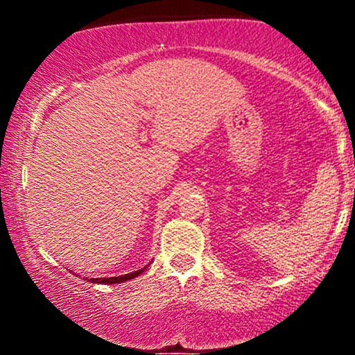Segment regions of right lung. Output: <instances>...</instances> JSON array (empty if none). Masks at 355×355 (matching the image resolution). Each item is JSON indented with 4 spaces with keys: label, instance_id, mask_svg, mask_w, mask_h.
<instances>
[{
    "label": "right lung",
    "instance_id": "right-lung-1",
    "mask_svg": "<svg viewBox=\"0 0 355 355\" xmlns=\"http://www.w3.org/2000/svg\"><path fill=\"white\" fill-rule=\"evenodd\" d=\"M146 268V267H145ZM145 268H140V270L137 272H132V274H126V275H120V277H108V279H89V282H95V284H120V282H125V280H130V279H135L141 274V272L145 270Z\"/></svg>",
    "mask_w": 355,
    "mask_h": 355
}]
</instances>
